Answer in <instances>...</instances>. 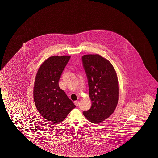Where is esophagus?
Returning <instances> with one entry per match:
<instances>
[{"instance_id": "obj_1", "label": "esophagus", "mask_w": 158, "mask_h": 158, "mask_svg": "<svg viewBox=\"0 0 158 158\" xmlns=\"http://www.w3.org/2000/svg\"><path fill=\"white\" fill-rule=\"evenodd\" d=\"M74 103L75 104L76 106H78V105H79V101H74Z\"/></svg>"}]
</instances>
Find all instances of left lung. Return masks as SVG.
<instances>
[{
  "label": "left lung",
  "instance_id": "1",
  "mask_svg": "<svg viewBox=\"0 0 158 158\" xmlns=\"http://www.w3.org/2000/svg\"><path fill=\"white\" fill-rule=\"evenodd\" d=\"M89 88L90 109L83 112L86 119L100 123L114 113L119 100V85L116 72L111 62L98 54L82 57Z\"/></svg>",
  "mask_w": 158,
  "mask_h": 158
}]
</instances>
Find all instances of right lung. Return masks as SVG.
<instances>
[{
    "mask_svg": "<svg viewBox=\"0 0 158 158\" xmlns=\"http://www.w3.org/2000/svg\"><path fill=\"white\" fill-rule=\"evenodd\" d=\"M70 56H51L44 60L37 70L34 82V102L44 119L56 123L62 122L75 105L58 81Z\"/></svg>",
    "mask_w": 158,
    "mask_h": 158,
    "instance_id": "obj_1",
    "label": "right lung"
}]
</instances>
